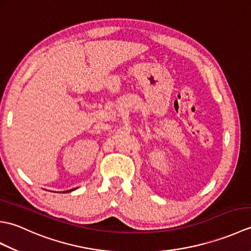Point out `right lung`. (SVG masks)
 I'll return each instance as SVG.
<instances>
[{
  "label": "right lung",
  "instance_id": "1",
  "mask_svg": "<svg viewBox=\"0 0 251 251\" xmlns=\"http://www.w3.org/2000/svg\"><path fill=\"white\" fill-rule=\"evenodd\" d=\"M66 192H70V191H66Z\"/></svg>",
  "mask_w": 251,
  "mask_h": 251
}]
</instances>
